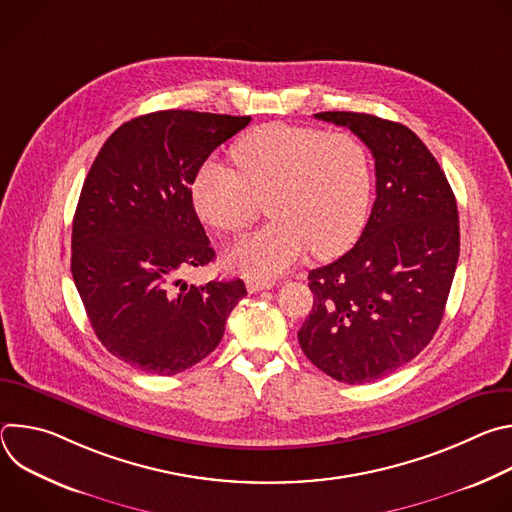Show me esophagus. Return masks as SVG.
Here are the masks:
<instances>
[{
    "label": "esophagus",
    "instance_id": "esophagus-1",
    "mask_svg": "<svg viewBox=\"0 0 512 512\" xmlns=\"http://www.w3.org/2000/svg\"><path fill=\"white\" fill-rule=\"evenodd\" d=\"M275 285H277L275 279H255V277L247 279L249 294H257V291H261V289H271V287H275Z\"/></svg>",
    "mask_w": 512,
    "mask_h": 512
}]
</instances>
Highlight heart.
Returning a JSON list of instances; mask_svg holds the SVG:
<instances>
[{
	"instance_id": "b5f03b06",
	"label": "heart",
	"mask_w": 512,
	"mask_h": 512,
	"mask_svg": "<svg viewBox=\"0 0 512 512\" xmlns=\"http://www.w3.org/2000/svg\"><path fill=\"white\" fill-rule=\"evenodd\" d=\"M237 172L206 162L192 200L204 223L223 233L245 231L269 200L273 221L239 241L229 263L253 277H269L316 257L342 253L360 233L371 198V166L362 143L344 131L267 123L233 148Z\"/></svg>"
}]
</instances>
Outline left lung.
Returning a JSON list of instances; mask_svg holds the SVG:
<instances>
[{"label":"left lung","mask_w":512,"mask_h":512,"mask_svg":"<svg viewBox=\"0 0 512 512\" xmlns=\"http://www.w3.org/2000/svg\"><path fill=\"white\" fill-rule=\"evenodd\" d=\"M375 158L377 198L356 245L312 269L314 308L298 332L328 377L362 385L415 358L444 318L460 255L458 206L444 170L405 125L326 111Z\"/></svg>","instance_id":"8db88e82"}]
</instances>
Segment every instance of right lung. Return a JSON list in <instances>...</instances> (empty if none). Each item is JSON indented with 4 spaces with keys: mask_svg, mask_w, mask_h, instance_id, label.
I'll list each match as a JSON object with an SVG mask.
<instances>
[{
    "mask_svg": "<svg viewBox=\"0 0 512 512\" xmlns=\"http://www.w3.org/2000/svg\"><path fill=\"white\" fill-rule=\"evenodd\" d=\"M251 117L156 111L103 143L72 221L70 271L101 344L129 367L170 377L221 342L243 279L188 285L216 255L192 204L206 158Z\"/></svg>",
    "mask_w": 512,
    "mask_h": 512,
    "instance_id": "right-lung-1",
    "label": "right lung"
}]
</instances>
